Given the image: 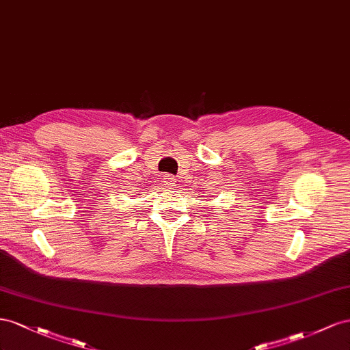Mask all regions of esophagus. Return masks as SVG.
Returning <instances> with one entry per match:
<instances>
[{
    "label": "esophagus",
    "mask_w": 350,
    "mask_h": 350,
    "mask_svg": "<svg viewBox=\"0 0 350 350\" xmlns=\"http://www.w3.org/2000/svg\"><path fill=\"white\" fill-rule=\"evenodd\" d=\"M163 183L167 186V187H173L176 185V178L170 174H164L163 176Z\"/></svg>",
    "instance_id": "obj_1"
}]
</instances>
